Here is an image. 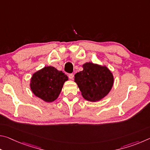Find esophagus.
<instances>
[{
	"label": "esophagus",
	"instance_id": "34e87169",
	"mask_svg": "<svg viewBox=\"0 0 150 150\" xmlns=\"http://www.w3.org/2000/svg\"><path fill=\"white\" fill-rule=\"evenodd\" d=\"M68 76H69V78L70 79H73V77H74V75H73V73H69V74L68 75Z\"/></svg>",
	"mask_w": 150,
	"mask_h": 150
}]
</instances>
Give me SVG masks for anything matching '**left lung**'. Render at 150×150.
<instances>
[{
    "label": "left lung",
    "mask_w": 150,
    "mask_h": 150,
    "mask_svg": "<svg viewBox=\"0 0 150 150\" xmlns=\"http://www.w3.org/2000/svg\"><path fill=\"white\" fill-rule=\"evenodd\" d=\"M82 71L75 75V81L85 99L95 102L110 92L114 83L113 75L107 67L93 63L83 65Z\"/></svg>",
    "instance_id": "1"
}]
</instances>
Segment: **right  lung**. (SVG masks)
<instances>
[{
    "mask_svg": "<svg viewBox=\"0 0 150 150\" xmlns=\"http://www.w3.org/2000/svg\"><path fill=\"white\" fill-rule=\"evenodd\" d=\"M68 80L64 73L52 66L45 67L32 75L30 88L34 95L45 102L54 101Z\"/></svg>",
    "mask_w": 150,
    "mask_h": 150,
    "instance_id": "obj_1",
    "label": "right lung"
}]
</instances>
